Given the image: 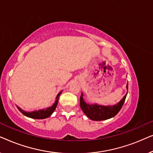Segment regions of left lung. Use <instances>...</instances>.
I'll use <instances>...</instances> for the list:
<instances>
[{"instance_id": "1", "label": "left lung", "mask_w": 153, "mask_h": 153, "mask_svg": "<svg viewBox=\"0 0 153 153\" xmlns=\"http://www.w3.org/2000/svg\"><path fill=\"white\" fill-rule=\"evenodd\" d=\"M127 89L128 90V83H127ZM126 93L122 100L118 103L113 106H102L97 104H87L83 100V94L81 93L80 97V106L83 113L88 118L95 121H100L107 120L114 117L122 108L124 104L125 98L127 97Z\"/></svg>"}]
</instances>
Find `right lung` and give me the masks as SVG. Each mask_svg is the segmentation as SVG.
<instances>
[{
	"mask_svg": "<svg viewBox=\"0 0 153 153\" xmlns=\"http://www.w3.org/2000/svg\"><path fill=\"white\" fill-rule=\"evenodd\" d=\"M62 91L60 92L58 94V95L56 96V101L54 102V104L51 106H49L45 109H40L38 111H34L32 112H26L25 111L22 110V108L17 106L18 109L19 110L20 112H22L24 116H26L28 118H34V119H45L47 118L48 117H49L51 115L53 114L54 111H55L56 106H57L58 99H59V96L60 94H61Z\"/></svg>",
	"mask_w": 153,
	"mask_h": 153,
	"instance_id": "right-lung-1",
	"label": "right lung"
}]
</instances>
